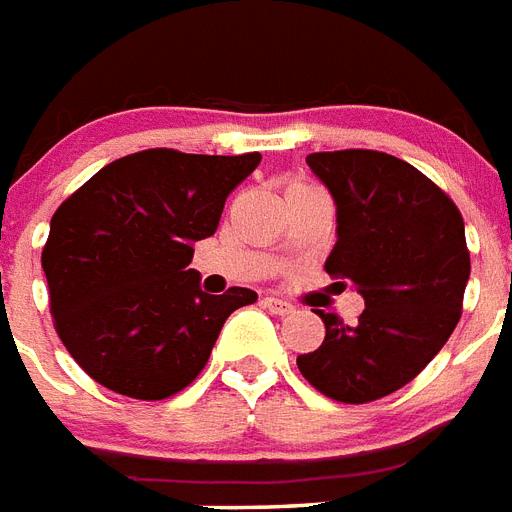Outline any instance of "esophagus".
Segmentation results:
<instances>
[{
  "label": "esophagus",
  "instance_id": "obj_1",
  "mask_svg": "<svg viewBox=\"0 0 512 512\" xmlns=\"http://www.w3.org/2000/svg\"><path fill=\"white\" fill-rule=\"evenodd\" d=\"M261 304L267 306L269 312L272 314H280V317H285V314H293V304H288V301H282V298H275V296H267Z\"/></svg>",
  "mask_w": 512,
  "mask_h": 512
}]
</instances>
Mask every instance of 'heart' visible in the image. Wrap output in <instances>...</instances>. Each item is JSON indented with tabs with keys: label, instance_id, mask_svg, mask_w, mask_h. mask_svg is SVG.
Returning <instances> with one entry per match:
<instances>
[{
	"label": "heart",
	"instance_id": "obj_1",
	"mask_svg": "<svg viewBox=\"0 0 512 512\" xmlns=\"http://www.w3.org/2000/svg\"><path fill=\"white\" fill-rule=\"evenodd\" d=\"M290 187H312V185H306V182H293ZM290 187H288V190H290Z\"/></svg>",
	"mask_w": 512,
	"mask_h": 512
}]
</instances>
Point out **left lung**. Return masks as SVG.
Returning <instances> with one entry per match:
<instances>
[{
    "mask_svg": "<svg viewBox=\"0 0 512 512\" xmlns=\"http://www.w3.org/2000/svg\"><path fill=\"white\" fill-rule=\"evenodd\" d=\"M306 163L335 203L338 240L327 275L351 282L365 312L357 325L317 312L325 341L296 365L335 402H375L410 383L460 322L470 277L463 216L394 155L335 150L306 155Z\"/></svg>",
    "mask_w": 512,
    "mask_h": 512,
    "instance_id": "8db88e82",
    "label": "left lung"
}]
</instances>
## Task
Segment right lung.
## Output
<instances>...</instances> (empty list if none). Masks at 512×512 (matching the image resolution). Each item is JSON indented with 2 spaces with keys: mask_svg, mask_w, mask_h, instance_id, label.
<instances>
[{
  "mask_svg": "<svg viewBox=\"0 0 512 512\" xmlns=\"http://www.w3.org/2000/svg\"><path fill=\"white\" fill-rule=\"evenodd\" d=\"M259 163L155 147L108 163L57 208L42 251L49 309L89 378L145 402L198 378L227 317L259 296L206 293L187 269L192 245L214 235Z\"/></svg>",
  "mask_w": 512,
  "mask_h": 512,
  "instance_id": "1",
  "label": "right lung"
}]
</instances>
